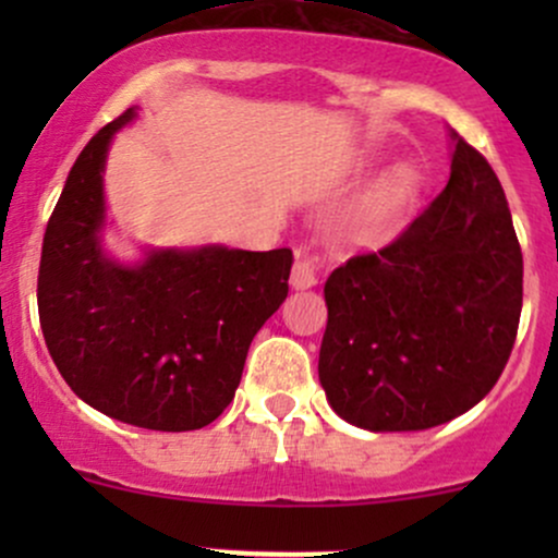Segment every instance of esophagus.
<instances>
[{
	"instance_id": "34e87169",
	"label": "esophagus",
	"mask_w": 558,
	"mask_h": 558,
	"mask_svg": "<svg viewBox=\"0 0 558 558\" xmlns=\"http://www.w3.org/2000/svg\"><path fill=\"white\" fill-rule=\"evenodd\" d=\"M291 286L296 288V291L317 286V262L306 257V252L296 254V265H293L291 270Z\"/></svg>"
}]
</instances>
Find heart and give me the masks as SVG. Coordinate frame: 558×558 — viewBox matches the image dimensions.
<instances>
[{
	"instance_id": "obj_1",
	"label": "heart",
	"mask_w": 558,
	"mask_h": 558,
	"mask_svg": "<svg viewBox=\"0 0 558 558\" xmlns=\"http://www.w3.org/2000/svg\"><path fill=\"white\" fill-rule=\"evenodd\" d=\"M417 194V172L407 165L383 172L377 181L364 191L360 202L349 209L341 222L343 239L369 243L380 239L386 230L399 220Z\"/></svg>"
}]
</instances>
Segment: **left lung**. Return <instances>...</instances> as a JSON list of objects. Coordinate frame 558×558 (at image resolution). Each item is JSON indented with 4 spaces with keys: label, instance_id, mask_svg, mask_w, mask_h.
Returning a JSON list of instances; mask_svg holds the SVG:
<instances>
[{
    "label": "left lung",
    "instance_id": "1",
    "mask_svg": "<svg viewBox=\"0 0 558 558\" xmlns=\"http://www.w3.org/2000/svg\"><path fill=\"white\" fill-rule=\"evenodd\" d=\"M451 178L390 246L330 272L319 383L369 433L427 430L470 412L509 362L522 252L496 172L457 131Z\"/></svg>",
    "mask_w": 558,
    "mask_h": 558
}]
</instances>
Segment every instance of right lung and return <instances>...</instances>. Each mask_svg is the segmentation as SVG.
Listing matches in <instances>:
<instances>
[{"mask_svg": "<svg viewBox=\"0 0 558 558\" xmlns=\"http://www.w3.org/2000/svg\"><path fill=\"white\" fill-rule=\"evenodd\" d=\"M131 107L88 141L49 217L38 267V319L49 354L96 412L146 430H198L241 383L248 345L288 296L291 248L222 243L107 248L105 170Z\"/></svg>", "mask_w": 558, "mask_h": 558, "instance_id": "right-lung-1", "label": "right lung"}]
</instances>
